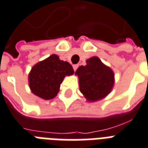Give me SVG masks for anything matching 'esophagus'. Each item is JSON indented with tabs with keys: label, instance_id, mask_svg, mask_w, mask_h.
Listing matches in <instances>:
<instances>
[{
	"label": "esophagus",
	"instance_id": "obj_1",
	"mask_svg": "<svg viewBox=\"0 0 148 148\" xmlns=\"http://www.w3.org/2000/svg\"><path fill=\"white\" fill-rule=\"evenodd\" d=\"M77 67H78V64H75V65H73V68H74V71H75L77 69Z\"/></svg>",
	"mask_w": 148,
	"mask_h": 148
}]
</instances>
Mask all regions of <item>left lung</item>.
<instances>
[{"mask_svg": "<svg viewBox=\"0 0 148 148\" xmlns=\"http://www.w3.org/2000/svg\"><path fill=\"white\" fill-rule=\"evenodd\" d=\"M75 74L78 77L80 92L87 101L94 102L104 99L114 86V72L98 56L87 60L86 65L79 66Z\"/></svg>", "mask_w": 148, "mask_h": 148, "instance_id": "obj_1", "label": "left lung"}]
</instances>
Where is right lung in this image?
Returning a JSON list of instances; mask_svg holds the SVG:
<instances>
[{"label":"right lung","instance_id":"right-lung-1","mask_svg":"<svg viewBox=\"0 0 148 148\" xmlns=\"http://www.w3.org/2000/svg\"><path fill=\"white\" fill-rule=\"evenodd\" d=\"M74 73L68 62L60 60L56 54H52L32 67L29 74V88L35 95L49 100L58 94L64 77Z\"/></svg>","mask_w":148,"mask_h":148}]
</instances>
